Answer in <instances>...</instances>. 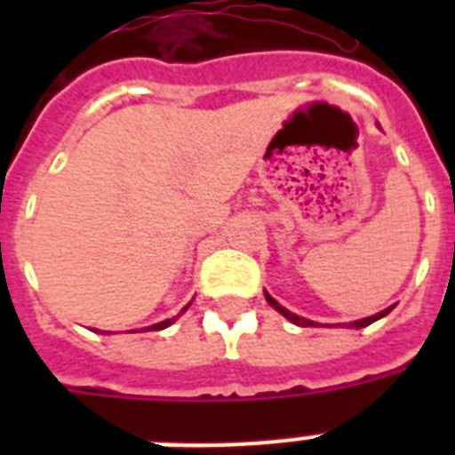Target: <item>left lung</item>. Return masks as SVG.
<instances>
[{
  "instance_id": "obj_1",
  "label": "left lung",
  "mask_w": 455,
  "mask_h": 455,
  "mask_svg": "<svg viewBox=\"0 0 455 455\" xmlns=\"http://www.w3.org/2000/svg\"><path fill=\"white\" fill-rule=\"evenodd\" d=\"M264 295H267V302H269L271 307H274V309L278 311V314H283V316L288 318V321H292V323H295V325H302V328H307V325H316V323H314V321H309V318L298 316V314H292V311H288V309H285V307H281V304H278L276 299L271 298L269 292H264ZM392 309H395V304H392V307H387V309H382L380 314H375V316L359 318V321H354L352 328H366V325H371V323H373V321H378V318L387 316V314H389V311H392Z\"/></svg>"
}]
</instances>
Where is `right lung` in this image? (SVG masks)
Returning <instances> with one entry per match:
<instances>
[{"label": "right lung", "mask_w": 455, "mask_h": 455, "mask_svg": "<svg viewBox=\"0 0 455 455\" xmlns=\"http://www.w3.org/2000/svg\"><path fill=\"white\" fill-rule=\"evenodd\" d=\"M188 309V304H186L184 307V311ZM174 321H177V318H167V321H160V323H156V325H148V328H141V331H163V328H167V325H172L174 323Z\"/></svg>", "instance_id": "right-lung-1"}]
</instances>
